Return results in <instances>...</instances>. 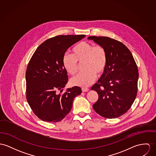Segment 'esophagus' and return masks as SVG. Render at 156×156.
<instances>
[{
  "label": "esophagus",
  "instance_id": "obj_1",
  "mask_svg": "<svg viewBox=\"0 0 156 156\" xmlns=\"http://www.w3.org/2000/svg\"><path fill=\"white\" fill-rule=\"evenodd\" d=\"M81 90H82V91H83V92H87V91H88V90H89V89H88V88H86V87H83V88H81Z\"/></svg>",
  "mask_w": 156,
  "mask_h": 156
}]
</instances>
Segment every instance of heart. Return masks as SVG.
I'll return each instance as SVG.
<instances>
[{
  "mask_svg": "<svg viewBox=\"0 0 156 156\" xmlns=\"http://www.w3.org/2000/svg\"><path fill=\"white\" fill-rule=\"evenodd\" d=\"M72 55L65 53L62 58V64L67 72L75 75L78 69V63L84 62L85 71L79 73L71 80V84L81 87H87L96 80L97 75L101 76L106 70L108 56L105 48L101 45H95L81 41L73 46Z\"/></svg>",
  "mask_w": 156,
  "mask_h": 156,
  "instance_id": "obj_1",
  "label": "heart"
}]
</instances>
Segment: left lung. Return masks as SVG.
<instances>
[{
    "label": "left lung",
    "instance_id": "obj_1",
    "mask_svg": "<svg viewBox=\"0 0 156 156\" xmlns=\"http://www.w3.org/2000/svg\"><path fill=\"white\" fill-rule=\"evenodd\" d=\"M88 39L102 46L108 56L105 71L91 88L98 95L93 108L104 118H118L131 108L136 97L137 65L130 50L120 41L108 37L90 36Z\"/></svg>",
    "mask_w": 156,
    "mask_h": 156
}]
</instances>
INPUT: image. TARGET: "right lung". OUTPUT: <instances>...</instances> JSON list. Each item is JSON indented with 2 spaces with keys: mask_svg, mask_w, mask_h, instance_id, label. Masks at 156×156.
<instances>
[{
  "mask_svg": "<svg viewBox=\"0 0 156 156\" xmlns=\"http://www.w3.org/2000/svg\"><path fill=\"white\" fill-rule=\"evenodd\" d=\"M85 35H60L48 38L36 49L25 74L26 98L40 119L48 122L62 120L71 111L73 98L81 88L73 87L63 91L68 76L62 64L67 49Z\"/></svg>",
  "mask_w": 156,
  "mask_h": 156,
  "instance_id": "right-lung-1",
  "label": "right lung"
}]
</instances>
